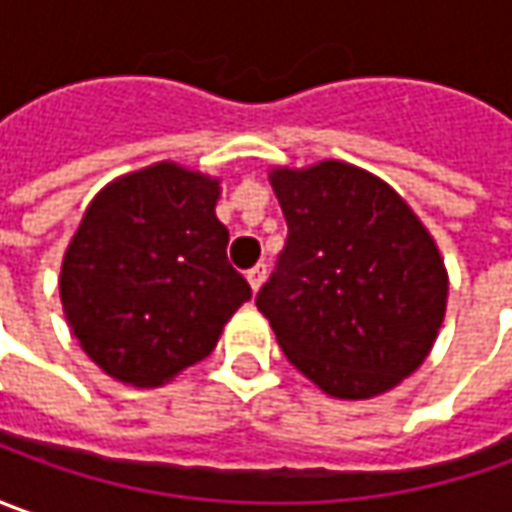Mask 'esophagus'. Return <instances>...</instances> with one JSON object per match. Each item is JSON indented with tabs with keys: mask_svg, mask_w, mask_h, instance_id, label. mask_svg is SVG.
<instances>
[{
	"mask_svg": "<svg viewBox=\"0 0 512 512\" xmlns=\"http://www.w3.org/2000/svg\"><path fill=\"white\" fill-rule=\"evenodd\" d=\"M265 276H267V265H256L247 270V285H250V290H253V293L265 285Z\"/></svg>",
	"mask_w": 512,
	"mask_h": 512,
	"instance_id": "obj_1",
	"label": "esophagus"
}]
</instances>
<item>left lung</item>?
<instances>
[{
    "mask_svg": "<svg viewBox=\"0 0 512 512\" xmlns=\"http://www.w3.org/2000/svg\"><path fill=\"white\" fill-rule=\"evenodd\" d=\"M287 245L259 293L287 362L333 399H373L433 350L447 267L422 219L379 176L325 159L270 168Z\"/></svg>",
    "mask_w": 512,
    "mask_h": 512,
    "instance_id": "8db88e82",
    "label": "left lung"
}]
</instances>
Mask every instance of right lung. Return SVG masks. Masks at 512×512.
<instances>
[{"instance_id": "add662e5", "label": "right lung", "mask_w": 512, "mask_h": 512, "mask_svg": "<svg viewBox=\"0 0 512 512\" xmlns=\"http://www.w3.org/2000/svg\"><path fill=\"white\" fill-rule=\"evenodd\" d=\"M222 179L156 162L102 187L70 239L59 296L79 347L116 382L159 387L216 347L250 285L227 262Z\"/></svg>"}]
</instances>
